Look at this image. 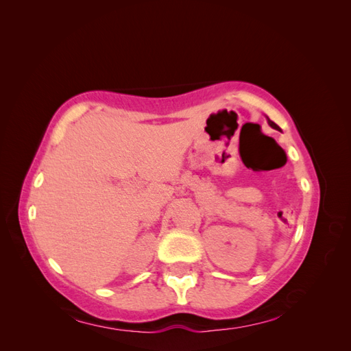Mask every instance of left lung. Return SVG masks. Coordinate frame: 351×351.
<instances>
[{"mask_svg":"<svg viewBox=\"0 0 351 351\" xmlns=\"http://www.w3.org/2000/svg\"><path fill=\"white\" fill-rule=\"evenodd\" d=\"M268 123H269V125H271V127H274V129H278V125H277V124H275L274 121H271L269 119H268Z\"/></svg>","mask_w":351,"mask_h":351,"instance_id":"left-lung-1","label":"left lung"}]
</instances>
